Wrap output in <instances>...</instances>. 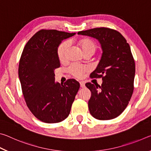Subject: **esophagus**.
Returning a JSON list of instances; mask_svg holds the SVG:
<instances>
[{
	"label": "esophagus",
	"mask_w": 151,
	"mask_h": 151,
	"mask_svg": "<svg viewBox=\"0 0 151 151\" xmlns=\"http://www.w3.org/2000/svg\"><path fill=\"white\" fill-rule=\"evenodd\" d=\"M80 85H81V87L82 88H84L85 86V82L83 81H81L80 82Z\"/></svg>",
	"instance_id": "34e87169"
}]
</instances>
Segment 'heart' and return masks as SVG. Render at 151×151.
<instances>
[{
  "instance_id": "obj_1",
  "label": "heart",
  "mask_w": 151,
  "mask_h": 151,
  "mask_svg": "<svg viewBox=\"0 0 151 151\" xmlns=\"http://www.w3.org/2000/svg\"><path fill=\"white\" fill-rule=\"evenodd\" d=\"M78 45L83 50L84 54H91L93 55L97 48L96 42L91 39H82L78 41ZM69 48V42L64 41L59 45L57 50V55L58 59L61 62H63L66 59V55L67 50ZM88 70V67L86 66H79L77 65H71L68 67V72L73 76L76 78H81L83 76L84 73Z\"/></svg>"
}]
</instances>
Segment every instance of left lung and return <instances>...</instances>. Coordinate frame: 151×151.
Listing matches in <instances>:
<instances>
[{
  "label": "left lung",
  "instance_id": "8db88e82",
  "mask_svg": "<svg viewBox=\"0 0 151 151\" xmlns=\"http://www.w3.org/2000/svg\"><path fill=\"white\" fill-rule=\"evenodd\" d=\"M95 38L103 54L91 78H102L100 86L85 84L91 92L88 109L94 118L110 120L126 109L134 90L135 64L131 48L119 32L109 28H95L78 32Z\"/></svg>",
  "mask_w": 151,
  "mask_h": 151
}]
</instances>
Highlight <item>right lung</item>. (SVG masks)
I'll return each mask as SVG.
<instances>
[{
    "instance_id": "obj_1",
    "label": "right lung",
    "mask_w": 151,
    "mask_h": 151,
    "mask_svg": "<svg viewBox=\"0 0 151 151\" xmlns=\"http://www.w3.org/2000/svg\"><path fill=\"white\" fill-rule=\"evenodd\" d=\"M75 34L40 30L22 51L19 66L22 94L30 111L44 122L57 123L67 118L80 88L75 79H68L63 85L55 81L54 70L60 67L58 46Z\"/></svg>"
}]
</instances>
